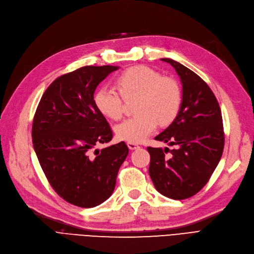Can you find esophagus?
Here are the masks:
<instances>
[{
    "label": "esophagus",
    "mask_w": 254,
    "mask_h": 254,
    "mask_svg": "<svg viewBox=\"0 0 254 254\" xmlns=\"http://www.w3.org/2000/svg\"><path fill=\"white\" fill-rule=\"evenodd\" d=\"M127 147L129 149H132V151H134V149H138L140 146L137 144V143H133V142H127Z\"/></svg>",
    "instance_id": "1"
}]
</instances>
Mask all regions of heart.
<instances>
[{"label":"heart","instance_id":"1","mask_svg":"<svg viewBox=\"0 0 254 254\" xmlns=\"http://www.w3.org/2000/svg\"><path fill=\"white\" fill-rule=\"evenodd\" d=\"M117 86L125 99L139 97L136 113L139 115L122 121L115 127L118 139L139 143L145 140L157 127L171 124L181 106V90L176 80L145 65H135L122 73ZM94 103L103 116L117 120L124 112L119 94L102 87L94 95Z\"/></svg>","mask_w":254,"mask_h":254}]
</instances>
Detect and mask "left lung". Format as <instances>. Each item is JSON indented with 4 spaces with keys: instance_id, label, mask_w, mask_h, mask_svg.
Returning <instances> with one entry per match:
<instances>
[{
    "instance_id": "1",
    "label": "left lung",
    "mask_w": 254,
    "mask_h": 254,
    "mask_svg": "<svg viewBox=\"0 0 254 254\" xmlns=\"http://www.w3.org/2000/svg\"><path fill=\"white\" fill-rule=\"evenodd\" d=\"M161 61L172 64L179 75L182 100L174 121L155 137L175 148L147 147L151 155L148 173L161 194L183 200L203 189L221 160L222 113L214 94L200 76L174 60Z\"/></svg>"
}]
</instances>
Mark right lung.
<instances>
[{
    "mask_svg": "<svg viewBox=\"0 0 254 254\" xmlns=\"http://www.w3.org/2000/svg\"><path fill=\"white\" fill-rule=\"evenodd\" d=\"M118 65H86L56 78L36 109L32 143L53 190L64 200L92 208L114 191L121 164L128 154L125 142L108 143L113 134L94 103L98 84Z\"/></svg>",
    "mask_w": 254,
    "mask_h": 254,
    "instance_id": "add662e5",
    "label": "right lung"
}]
</instances>
